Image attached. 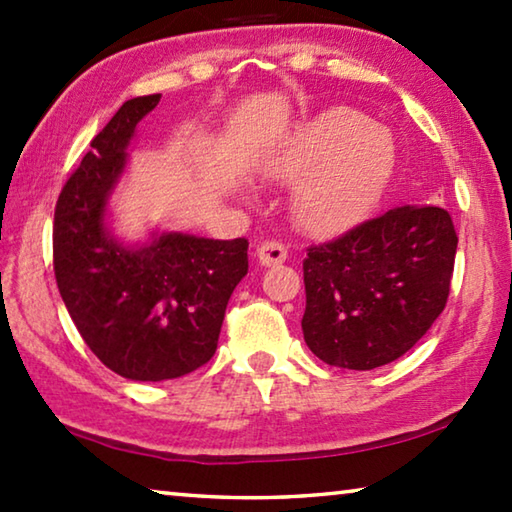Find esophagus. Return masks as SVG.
Listing matches in <instances>:
<instances>
[{"label":"esophagus","instance_id":"1","mask_svg":"<svg viewBox=\"0 0 512 512\" xmlns=\"http://www.w3.org/2000/svg\"><path fill=\"white\" fill-rule=\"evenodd\" d=\"M287 246L280 244V241H264L262 246H257V259L262 266H277L287 262Z\"/></svg>","mask_w":512,"mask_h":512}]
</instances>
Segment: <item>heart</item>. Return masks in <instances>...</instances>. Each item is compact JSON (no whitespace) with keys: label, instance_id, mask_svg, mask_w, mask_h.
<instances>
[{"label":"heart","instance_id":"b5f03b06","mask_svg":"<svg viewBox=\"0 0 512 512\" xmlns=\"http://www.w3.org/2000/svg\"><path fill=\"white\" fill-rule=\"evenodd\" d=\"M397 144L391 128L361 110L332 106L302 119L268 155L273 178L296 180L293 219L316 237L336 235L375 205L391 180Z\"/></svg>","mask_w":512,"mask_h":512}]
</instances>
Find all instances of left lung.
Segmentation results:
<instances>
[{"mask_svg":"<svg viewBox=\"0 0 512 512\" xmlns=\"http://www.w3.org/2000/svg\"><path fill=\"white\" fill-rule=\"evenodd\" d=\"M456 230L436 205H404L309 248L302 334L320 361L372 370L409 352L449 296Z\"/></svg>","mask_w":512,"mask_h":512,"instance_id":"8db88e82","label":"left lung"}]
</instances>
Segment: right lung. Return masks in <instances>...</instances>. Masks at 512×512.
<instances>
[{"instance_id": "right-lung-1", "label": "right lung", "mask_w": 512, "mask_h": 512, "mask_svg": "<svg viewBox=\"0 0 512 512\" xmlns=\"http://www.w3.org/2000/svg\"><path fill=\"white\" fill-rule=\"evenodd\" d=\"M160 94L121 106L58 196V291L103 366L133 381L189 375L216 352L225 307L248 273L246 239L153 230L126 244L110 228V198L126 173L135 128Z\"/></svg>"}]
</instances>
